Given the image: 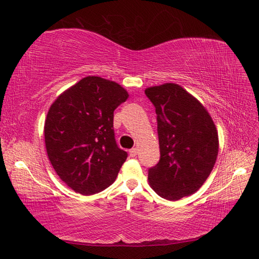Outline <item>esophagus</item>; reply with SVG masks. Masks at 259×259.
I'll use <instances>...</instances> for the list:
<instances>
[{
    "label": "esophagus",
    "mask_w": 259,
    "mask_h": 259,
    "mask_svg": "<svg viewBox=\"0 0 259 259\" xmlns=\"http://www.w3.org/2000/svg\"><path fill=\"white\" fill-rule=\"evenodd\" d=\"M138 154V149L137 148H132L130 149V156L131 157H135Z\"/></svg>",
    "instance_id": "34e87169"
}]
</instances>
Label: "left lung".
Masks as SVG:
<instances>
[{
	"mask_svg": "<svg viewBox=\"0 0 259 259\" xmlns=\"http://www.w3.org/2000/svg\"><path fill=\"white\" fill-rule=\"evenodd\" d=\"M145 94L157 114L160 158L148 169L151 188L176 201L194 193L215 163L218 132L209 113L184 88L175 83L151 87Z\"/></svg>",
	"mask_w": 259,
	"mask_h": 259,
	"instance_id": "obj_1",
	"label": "left lung"
}]
</instances>
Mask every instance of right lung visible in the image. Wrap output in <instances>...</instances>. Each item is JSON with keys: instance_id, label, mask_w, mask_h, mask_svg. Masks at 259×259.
<instances>
[{"instance_id": "obj_1", "label": "right lung", "mask_w": 259, "mask_h": 259, "mask_svg": "<svg viewBox=\"0 0 259 259\" xmlns=\"http://www.w3.org/2000/svg\"><path fill=\"white\" fill-rule=\"evenodd\" d=\"M127 98L114 81L85 77L50 106L45 122L48 158L75 192L98 193L116 179L127 153L117 146L113 116Z\"/></svg>"}]
</instances>
